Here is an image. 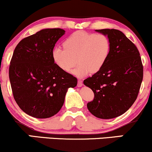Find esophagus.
I'll return each mask as SVG.
<instances>
[{"instance_id":"esophagus-1","label":"esophagus","mask_w":152,"mask_h":152,"mask_svg":"<svg viewBox=\"0 0 152 152\" xmlns=\"http://www.w3.org/2000/svg\"><path fill=\"white\" fill-rule=\"evenodd\" d=\"M83 86V81H81V80H78V84H77V86L78 87H81Z\"/></svg>"}]
</instances>
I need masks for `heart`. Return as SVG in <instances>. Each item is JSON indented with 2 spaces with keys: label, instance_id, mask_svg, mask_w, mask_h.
I'll return each instance as SVG.
<instances>
[{
  "label": "heart",
  "instance_id": "heart-1",
  "mask_svg": "<svg viewBox=\"0 0 152 152\" xmlns=\"http://www.w3.org/2000/svg\"><path fill=\"white\" fill-rule=\"evenodd\" d=\"M64 48H53V62L61 70L69 72L78 61L79 64L72 72L83 76L90 72L96 74L104 67L109 58L111 43L104 34L76 31L66 38Z\"/></svg>",
  "mask_w": 152,
  "mask_h": 152
}]
</instances>
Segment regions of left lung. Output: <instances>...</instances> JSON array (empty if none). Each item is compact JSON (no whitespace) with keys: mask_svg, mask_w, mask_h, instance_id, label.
I'll list each match as a JSON object with an SVG mask.
<instances>
[{"mask_svg":"<svg viewBox=\"0 0 152 152\" xmlns=\"http://www.w3.org/2000/svg\"><path fill=\"white\" fill-rule=\"evenodd\" d=\"M111 43L105 65L83 81L94 91L88 111L99 118L109 119L124 114L137 98L143 79V65L137 46L121 31L101 29Z\"/></svg>","mask_w":152,"mask_h":152,"instance_id":"1","label":"left lung"}]
</instances>
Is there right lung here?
Returning <instances> with one entry per match:
<instances>
[{
    "mask_svg": "<svg viewBox=\"0 0 152 152\" xmlns=\"http://www.w3.org/2000/svg\"><path fill=\"white\" fill-rule=\"evenodd\" d=\"M65 31L46 28L22 39L15 47L9 66L13 97L26 114L38 118L56 114L69 88L77 78L64 71L52 58L56 43Z\"/></svg>",
    "mask_w": 152,
    "mask_h": 152,
    "instance_id": "add662e5",
    "label": "right lung"
}]
</instances>
